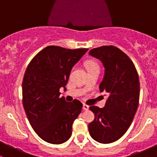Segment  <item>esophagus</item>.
Returning <instances> with one entry per match:
<instances>
[{"instance_id": "esophagus-1", "label": "esophagus", "mask_w": 157, "mask_h": 157, "mask_svg": "<svg viewBox=\"0 0 157 157\" xmlns=\"http://www.w3.org/2000/svg\"><path fill=\"white\" fill-rule=\"evenodd\" d=\"M89 108H90V107H89V105H86V104H83V110L87 111L88 109H89Z\"/></svg>"}]
</instances>
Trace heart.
Wrapping results in <instances>:
<instances>
[{
	"instance_id": "1",
	"label": "heart",
	"mask_w": 157,
	"mask_h": 157,
	"mask_svg": "<svg viewBox=\"0 0 157 157\" xmlns=\"http://www.w3.org/2000/svg\"><path fill=\"white\" fill-rule=\"evenodd\" d=\"M94 67H98V65L94 62H90L87 64V68L88 69H91V68H94Z\"/></svg>"
}]
</instances>
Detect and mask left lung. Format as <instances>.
<instances>
[{"instance_id":"left-lung-1","label":"left lung","mask_w":157,"mask_h":157,"mask_svg":"<svg viewBox=\"0 0 157 157\" xmlns=\"http://www.w3.org/2000/svg\"><path fill=\"white\" fill-rule=\"evenodd\" d=\"M89 55L102 63L105 73L99 90L108 96L102 109L90 107L95 118L89 124V132L96 141L110 144L124 135L137 112L140 96L138 74L132 61L117 47H99L91 49Z\"/></svg>"}]
</instances>
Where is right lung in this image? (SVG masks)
Here are the masks:
<instances>
[{
	"label": "right lung",
	"instance_id": "1",
	"mask_svg": "<svg viewBox=\"0 0 157 157\" xmlns=\"http://www.w3.org/2000/svg\"><path fill=\"white\" fill-rule=\"evenodd\" d=\"M87 51L50 45L39 52L26 68L22 85L23 107L32 128L48 143L60 144L71 137L83 104L59 98V90H66L72 67Z\"/></svg>",
	"mask_w": 157,
	"mask_h": 157
}]
</instances>
